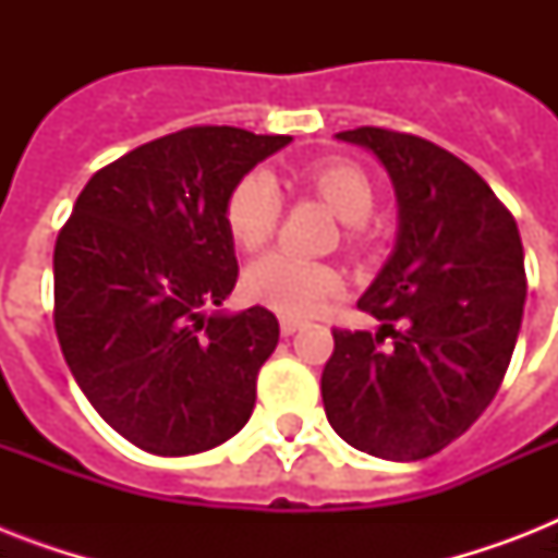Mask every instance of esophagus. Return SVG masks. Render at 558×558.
<instances>
[{
	"label": "esophagus",
	"mask_w": 558,
	"mask_h": 558,
	"mask_svg": "<svg viewBox=\"0 0 558 558\" xmlns=\"http://www.w3.org/2000/svg\"><path fill=\"white\" fill-rule=\"evenodd\" d=\"M301 327H304V324L295 322V318H280V336H287V339L289 336H295Z\"/></svg>",
	"instance_id": "34e87169"
}]
</instances>
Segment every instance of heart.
Wrapping results in <instances>:
<instances>
[{"label":"heart","mask_w":558,"mask_h":558,"mask_svg":"<svg viewBox=\"0 0 558 558\" xmlns=\"http://www.w3.org/2000/svg\"><path fill=\"white\" fill-rule=\"evenodd\" d=\"M295 185L315 193L330 205L341 219H348V243H365V219L371 217L373 193L371 179L359 165L348 159H318L295 170ZM280 222V191L275 179L263 170H252L236 179L226 199L228 234L243 252H257L269 243ZM341 289L339 271L327 263L298 257L292 252L266 254L245 271L243 292L248 301L287 315L306 318L322 310Z\"/></svg>","instance_id":"obj_1"}]
</instances>
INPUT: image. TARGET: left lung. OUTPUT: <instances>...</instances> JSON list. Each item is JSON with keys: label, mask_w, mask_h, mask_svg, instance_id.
Wrapping results in <instances>:
<instances>
[{"label": "left lung", "mask_w": 558, "mask_h": 558, "mask_svg": "<svg viewBox=\"0 0 558 558\" xmlns=\"http://www.w3.org/2000/svg\"><path fill=\"white\" fill-rule=\"evenodd\" d=\"M339 138L385 165L399 234L359 301L379 332L332 330L324 411L373 458H432L484 414L510 367L527 298L519 226L466 161L420 135L359 126Z\"/></svg>", "instance_id": "1"}]
</instances>
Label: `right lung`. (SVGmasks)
<instances>
[{
	"mask_svg": "<svg viewBox=\"0 0 558 558\" xmlns=\"http://www.w3.org/2000/svg\"><path fill=\"white\" fill-rule=\"evenodd\" d=\"M292 142L187 126L86 182L54 245V330L92 408L138 449L182 458L252 416L278 318L214 313L236 283L226 199Z\"/></svg>",
	"mask_w": 558,
	"mask_h": 558,
	"instance_id": "1",
	"label": "right lung"
}]
</instances>
